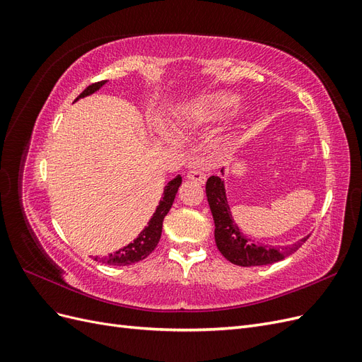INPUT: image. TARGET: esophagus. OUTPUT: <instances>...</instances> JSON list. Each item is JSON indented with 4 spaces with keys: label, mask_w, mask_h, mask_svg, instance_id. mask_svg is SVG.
Here are the masks:
<instances>
[{
    "label": "esophagus",
    "mask_w": 362,
    "mask_h": 362,
    "mask_svg": "<svg viewBox=\"0 0 362 362\" xmlns=\"http://www.w3.org/2000/svg\"><path fill=\"white\" fill-rule=\"evenodd\" d=\"M187 178L192 180V181L204 184L205 180H206V175H205L204 172H201L199 169H190V170L187 172Z\"/></svg>",
    "instance_id": "esophagus-1"
}]
</instances>
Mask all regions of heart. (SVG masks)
Returning <instances> with one entry per match:
<instances>
[{"mask_svg": "<svg viewBox=\"0 0 362 362\" xmlns=\"http://www.w3.org/2000/svg\"><path fill=\"white\" fill-rule=\"evenodd\" d=\"M237 103V96L228 92H217L201 98L185 110V128H205L218 122Z\"/></svg>", "mask_w": 362, "mask_h": 362, "instance_id": "1", "label": "heart"}]
</instances>
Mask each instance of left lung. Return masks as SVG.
Returning a JSON list of instances; mask_svg holds the SVG:
<instances>
[{
  "label": "left lung",
  "instance_id": "left-lung-1",
  "mask_svg": "<svg viewBox=\"0 0 362 362\" xmlns=\"http://www.w3.org/2000/svg\"><path fill=\"white\" fill-rule=\"evenodd\" d=\"M205 193L208 205H210V210L214 218L216 246L221 250V254L228 261H231L233 264L242 267L272 264V262L281 261L287 255L293 254V252L298 250L306 242V238H308L305 237L293 246H287L286 249L257 245L243 233H240L238 226L234 223L226 201L223 181L213 175V177L206 180Z\"/></svg>",
  "mask_w": 362,
  "mask_h": 362
}]
</instances>
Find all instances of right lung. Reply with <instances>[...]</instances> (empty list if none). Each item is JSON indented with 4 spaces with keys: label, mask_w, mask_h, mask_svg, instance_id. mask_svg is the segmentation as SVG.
Listing matches in <instances>:
<instances>
[{
    "label": "right lung",
    "mask_w": 362,
    "mask_h": 362,
    "mask_svg": "<svg viewBox=\"0 0 362 362\" xmlns=\"http://www.w3.org/2000/svg\"><path fill=\"white\" fill-rule=\"evenodd\" d=\"M103 84H105V80L92 83L90 86L86 87L78 98L92 95L93 92L100 89ZM78 98H76V100H78ZM181 181H182L181 175H178V177H175L166 185V187H164L163 199L160 201V205L157 206L154 216L151 217V221L148 222V226L137 235V238L133 243H129L128 246L113 252V254H108L107 257H103V258L95 257V259L103 262V264H108V266H128V264H133V262L145 259L151 254V252L157 247V245L160 242L163 221L170 210L175 196H177V192L181 185Z\"/></svg>",
    "instance_id": "1"
}]
</instances>
